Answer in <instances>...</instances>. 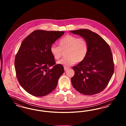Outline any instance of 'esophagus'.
I'll use <instances>...</instances> for the list:
<instances>
[{
  "label": "esophagus",
  "instance_id": "34e87169",
  "mask_svg": "<svg viewBox=\"0 0 126 126\" xmlns=\"http://www.w3.org/2000/svg\"><path fill=\"white\" fill-rule=\"evenodd\" d=\"M68 68H68V67H66V66H64V70H65V71H66L67 69H68Z\"/></svg>",
  "mask_w": 126,
  "mask_h": 126
}]
</instances>
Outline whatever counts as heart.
<instances>
[{"label": "heart", "mask_w": 126, "mask_h": 126, "mask_svg": "<svg viewBox=\"0 0 126 126\" xmlns=\"http://www.w3.org/2000/svg\"><path fill=\"white\" fill-rule=\"evenodd\" d=\"M59 46L53 44L50 48V52L55 60H59L62 56L63 51H66V58L59 61L58 63L66 66L83 61L88 51V45L83 38L68 34L59 41Z\"/></svg>", "instance_id": "b5f03b06"}]
</instances>
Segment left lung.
I'll return each instance as SVG.
<instances>
[{"label": "left lung", "mask_w": 126, "mask_h": 126, "mask_svg": "<svg viewBox=\"0 0 126 126\" xmlns=\"http://www.w3.org/2000/svg\"><path fill=\"white\" fill-rule=\"evenodd\" d=\"M85 39L88 51L85 59L74 66L71 78L74 88L82 94L91 95L102 92L114 73L113 56L108 43L100 35L88 29L71 31Z\"/></svg>", "instance_id": "obj_1"}]
</instances>
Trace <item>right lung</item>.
<instances>
[{
  "instance_id": "obj_1",
  "label": "right lung",
  "mask_w": 126,
  "mask_h": 126,
  "mask_svg": "<svg viewBox=\"0 0 126 126\" xmlns=\"http://www.w3.org/2000/svg\"><path fill=\"white\" fill-rule=\"evenodd\" d=\"M64 33V31L35 30L22 42L15 67L19 84L30 94L45 96L56 88L64 69L62 65L56 64L50 48Z\"/></svg>"
}]
</instances>
